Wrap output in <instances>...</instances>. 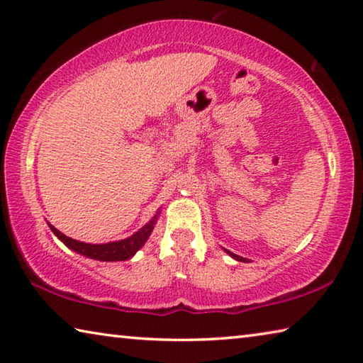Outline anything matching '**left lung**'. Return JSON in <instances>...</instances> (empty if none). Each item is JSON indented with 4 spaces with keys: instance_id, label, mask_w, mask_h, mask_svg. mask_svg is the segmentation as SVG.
I'll return each instance as SVG.
<instances>
[{
    "instance_id": "8db88e82",
    "label": "left lung",
    "mask_w": 363,
    "mask_h": 363,
    "mask_svg": "<svg viewBox=\"0 0 363 363\" xmlns=\"http://www.w3.org/2000/svg\"><path fill=\"white\" fill-rule=\"evenodd\" d=\"M227 253H229V255L233 257V259H237V261H245L242 256H237V255H233V253H230V251H227Z\"/></svg>"
}]
</instances>
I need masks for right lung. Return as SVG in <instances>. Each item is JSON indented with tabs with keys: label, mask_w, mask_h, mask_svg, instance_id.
Segmentation results:
<instances>
[{
	"label": "right lung",
	"mask_w": 363,
	"mask_h": 363,
	"mask_svg": "<svg viewBox=\"0 0 363 363\" xmlns=\"http://www.w3.org/2000/svg\"><path fill=\"white\" fill-rule=\"evenodd\" d=\"M158 214H160V211H157L155 216H153L149 223L143 227V229H139L136 233H133L131 237L125 238V240L102 243V245L83 243V242L73 240V238L64 235V233L57 230L54 225H51L49 223H48V225H49V229L56 233V237L59 238V240L64 242L65 247H69L70 250L77 251V253H79V255L91 257V259H97V261H126L136 255V251L139 248H143V245L147 242V238L150 237L153 225H155L157 219H158Z\"/></svg>",
	"instance_id": "obj_1"
}]
</instances>
